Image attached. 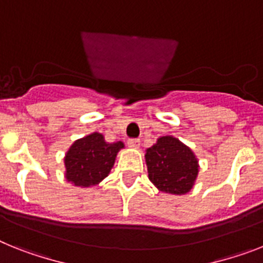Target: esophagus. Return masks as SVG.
<instances>
[{
	"label": "esophagus",
	"mask_w": 263,
	"mask_h": 263,
	"mask_svg": "<svg viewBox=\"0 0 263 263\" xmlns=\"http://www.w3.org/2000/svg\"><path fill=\"white\" fill-rule=\"evenodd\" d=\"M128 145H129V147H134V148H138L139 145H140V140H139V139H129V140H128Z\"/></svg>",
	"instance_id": "esophagus-1"
}]
</instances>
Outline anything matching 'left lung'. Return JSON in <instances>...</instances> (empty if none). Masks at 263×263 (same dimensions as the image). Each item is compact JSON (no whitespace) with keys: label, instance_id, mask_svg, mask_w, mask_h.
<instances>
[{"label":"left lung","instance_id":"8db88e82","mask_svg":"<svg viewBox=\"0 0 263 263\" xmlns=\"http://www.w3.org/2000/svg\"><path fill=\"white\" fill-rule=\"evenodd\" d=\"M148 178L160 191L183 195L193 189L198 176V159L174 136H162L145 151Z\"/></svg>","mask_w":263,"mask_h":263}]
</instances>
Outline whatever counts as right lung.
Wrapping results in <instances>:
<instances>
[{
    "label": "right lung",
    "instance_id": "right-lung-1",
    "mask_svg": "<svg viewBox=\"0 0 263 263\" xmlns=\"http://www.w3.org/2000/svg\"><path fill=\"white\" fill-rule=\"evenodd\" d=\"M124 147L121 142L107 143L104 136L93 132L79 139L67 152L65 178L74 186L89 187L99 184L114 167L118 152Z\"/></svg>",
    "mask_w": 263,
    "mask_h": 263
}]
</instances>
